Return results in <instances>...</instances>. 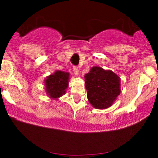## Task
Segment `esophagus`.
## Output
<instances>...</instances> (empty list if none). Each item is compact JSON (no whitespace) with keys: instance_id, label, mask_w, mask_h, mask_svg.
Here are the masks:
<instances>
[{"instance_id":"34e87169","label":"esophagus","mask_w":158,"mask_h":158,"mask_svg":"<svg viewBox=\"0 0 158 158\" xmlns=\"http://www.w3.org/2000/svg\"><path fill=\"white\" fill-rule=\"evenodd\" d=\"M73 73L76 76L79 75V67L78 66H73Z\"/></svg>"}]
</instances>
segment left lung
<instances>
[{
  "label": "left lung",
  "instance_id": "1",
  "mask_svg": "<svg viewBox=\"0 0 158 158\" xmlns=\"http://www.w3.org/2000/svg\"><path fill=\"white\" fill-rule=\"evenodd\" d=\"M85 79L87 98L95 109L110 107L120 95V79L110 70L95 66L85 75Z\"/></svg>",
  "mask_w": 158,
  "mask_h": 158
}]
</instances>
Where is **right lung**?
<instances>
[{
  "label": "right lung",
  "instance_id": "obj_1",
  "mask_svg": "<svg viewBox=\"0 0 158 158\" xmlns=\"http://www.w3.org/2000/svg\"><path fill=\"white\" fill-rule=\"evenodd\" d=\"M68 73L56 71L52 75L48 76L45 80L47 94L52 98H57L65 94L69 84Z\"/></svg>",
  "mask_w": 158,
  "mask_h": 158
}]
</instances>
